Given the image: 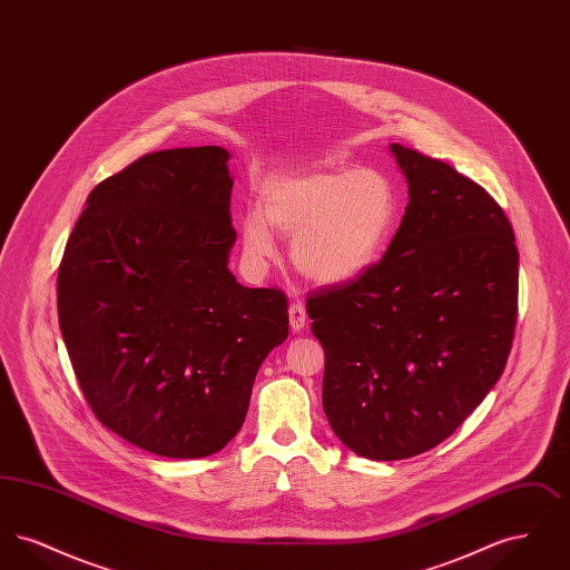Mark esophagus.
Masks as SVG:
<instances>
[{"instance_id":"obj_1","label":"esophagus","mask_w":570,"mask_h":570,"mask_svg":"<svg viewBox=\"0 0 570 570\" xmlns=\"http://www.w3.org/2000/svg\"><path fill=\"white\" fill-rule=\"evenodd\" d=\"M288 321H291V328L293 331H301L307 325V314H305V307L301 303H291L288 307Z\"/></svg>"}]
</instances>
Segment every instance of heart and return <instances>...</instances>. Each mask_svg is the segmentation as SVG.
<instances>
[{"label": "heart", "instance_id": "b5f03b06", "mask_svg": "<svg viewBox=\"0 0 570 570\" xmlns=\"http://www.w3.org/2000/svg\"><path fill=\"white\" fill-rule=\"evenodd\" d=\"M397 224V194L386 175L356 166L286 173L261 191V212L242 219L244 254L254 269L275 256L273 230L293 237L291 261L318 286H344L370 272Z\"/></svg>", "mask_w": 570, "mask_h": 570}]
</instances>
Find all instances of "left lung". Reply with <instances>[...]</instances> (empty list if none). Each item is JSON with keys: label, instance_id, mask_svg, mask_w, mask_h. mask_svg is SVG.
<instances>
[{"label": "left lung", "instance_id": "obj_1", "mask_svg": "<svg viewBox=\"0 0 570 570\" xmlns=\"http://www.w3.org/2000/svg\"><path fill=\"white\" fill-rule=\"evenodd\" d=\"M407 184L382 261L307 298L325 348L323 407L361 458L406 460L453 434L500 380L513 344L519 252L488 191L391 142Z\"/></svg>", "mask_w": 570, "mask_h": 570}]
</instances>
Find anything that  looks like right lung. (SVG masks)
Segmentation results:
<instances>
[{
	"label": "right lung",
	"instance_id": "obj_1",
	"mask_svg": "<svg viewBox=\"0 0 570 570\" xmlns=\"http://www.w3.org/2000/svg\"><path fill=\"white\" fill-rule=\"evenodd\" d=\"M230 154H147L98 184L63 252V344L96 416L173 460L222 451L258 367L288 337V303L228 269Z\"/></svg>",
	"mask_w": 570,
	"mask_h": 570
}]
</instances>
